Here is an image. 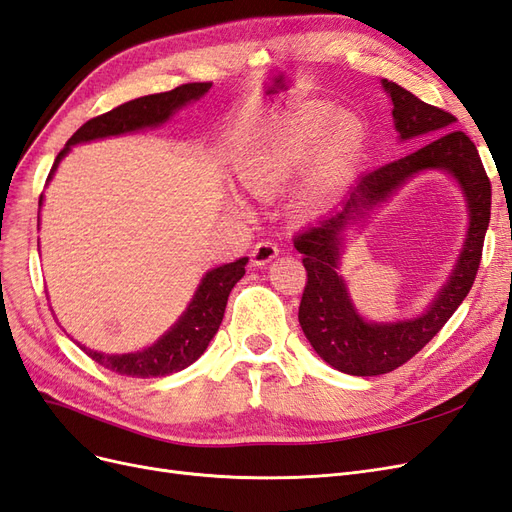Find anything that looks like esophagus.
Masks as SVG:
<instances>
[{
    "label": "esophagus",
    "mask_w": 512,
    "mask_h": 512,
    "mask_svg": "<svg viewBox=\"0 0 512 512\" xmlns=\"http://www.w3.org/2000/svg\"><path fill=\"white\" fill-rule=\"evenodd\" d=\"M280 254V247H277V243L273 241H262V243H256L254 250H252V262L256 267H265L269 265V262Z\"/></svg>",
    "instance_id": "1"
}]
</instances>
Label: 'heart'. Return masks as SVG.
<instances>
[{"label":"heart","instance_id":"heart-1","mask_svg":"<svg viewBox=\"0 0 512 512\" xmlns=\"http://www.w3.org/2000/svg\"><path fill=\"white\" fill-rule=\"evenodd\" d=\"M361 147V123L354 117L312 108L269 123L243 151L237 181L247 194L269 198L307 165L294 203L303 211H318L342 192Z\"/></svg>","mask_w":512,"mask_h":512}]
</instances>
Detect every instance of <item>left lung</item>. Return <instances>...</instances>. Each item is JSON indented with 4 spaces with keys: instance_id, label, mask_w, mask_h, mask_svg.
Returning a JSON list of instances; mask_svg holds the SVG:
<instances>
[{
    "instance_id": "8db88e82",
    "label": "left lung",
    "mask_w": 512,
    "mask_h": 512,
    "mask_svg": "<svg viewBox=\"0 0 512 512\" xmlns=\"http://www.w3.org/2000/svg\"><path fill=\"white\" fill-rule=\"evenodd\" d=\"M382 87L393 102L399 141H431L404 158L361 175L342 207L294 237V247L303 254L307 271L299 305L301 329L322 361L350 376L389 374L431 342L468 297L483 256L491 215L489 177L470 136L453 130L457 119L438 106L418 100L393 81L382 79ZM425 169H444L460 183L471 220L467 241L454 273L421 317L369 323L355 312L343 278L336 273L345 249V232Z\"/></svg>"
}]
</instances>
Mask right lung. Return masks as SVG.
<instances>
[{
    "instance_id": "add662e5",
    "label": "right lung",
    "mask_w": 512,
    "mask_h": 512,
    "mask_svg": "<svg viewBox=\"0 0 512 512\" xmlns=\"http://www.w3.org/2000/svg\"><path fill=\"white\" fill-rule=\"evenodd\" d=\"M209 89H211V83L179 85L175 89L164 91V94H153V96L130 100L126 104L113 108V111L89 119L72 134L66 147L57 153L55 164L46 181L53 179V173L57 170L59 162L64 160V156L72 149V145L98 141V138L119 136V134H128V132L145 130V128H156L160 123L173 117L185 104L203 98ZM40 205H42V196H40ZM245 265H247V258H239L235 262H228V265L207 271L203 275V280H200L190 305L185 307V312L181 314V318L149 348L128 352V354H104L79 344L81 350H85L91 359L100 363L104 369H111L121 376L158 378V376H168V374H175V371L185 369L207 350L213 335L218 333L224 318V309L228 303V294L245 275Z\"/></svg>"
}]
</instances>
